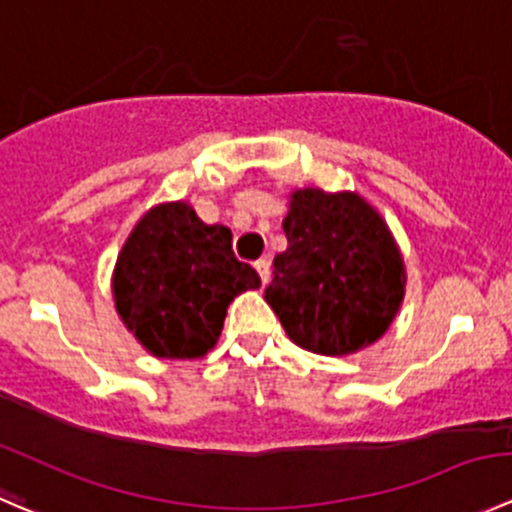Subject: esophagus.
Returning <instances> with one entry per match:
<instances>
[{
	"label": "esophagus",
	"instance_id": "1",
	"mask_svg": "<svg viewBox=\"0 0 512 512\" xmlns=\"http://www.w3.org/2000/svg\"><path fill=\"white\" fill-rule=\"evenodd\" d=\"M254 266H256L258 276H261V283L266 286V283L271 281V261H268V258H258Z\"/></svg>",
	"mask_w": 512,
	"mask_h": 512
}]
</instances>
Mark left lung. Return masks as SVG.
Instances as JSON below:
<instances>
[{
  "mask_svg": "<svg viewBox=\"0 0 512 512\" xmlns=\"http://www.w3.org/2000/svg\"><path fill=\"white\" fill-rule=\"evenodd\" d=\"M288 249L273 258L266 303L288 338L323 356L361 351L403 301V258L381 216L356 194H293Z\"/></svg>",
  "mask_w": 512,
  "mask_h": 512,
  "instance_id": "left-lung-1",
  "label": "left lung"
}]
</instances>
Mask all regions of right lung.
Masks as SVG:
<instances>
[{"mask_svg": "<svg viewBox=\"0 0 512 512\" xmlns=\"http://www.w3.org/2000/svg\"><path fill=\"white\" fill-rule=\"evenodd\" d=\"M261 286L231 249L226 226H206L186 204L151 209L131 231L114 271L116 311L161 358H199L214 348L226 308Z\"/></svg>", "mask_w": 512, "mask_h": 512, "instance_id": "obj_1", "label": "right lung"}]
</instances>
